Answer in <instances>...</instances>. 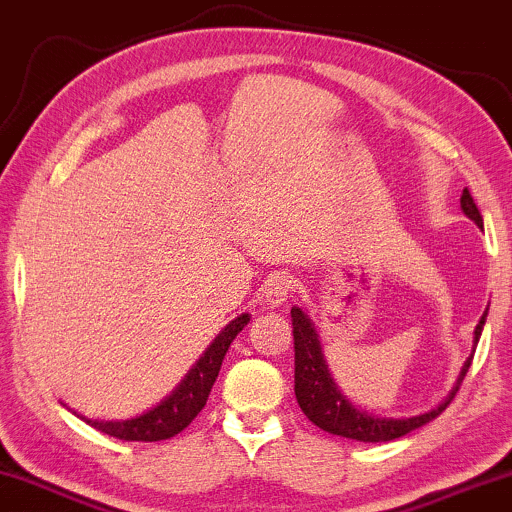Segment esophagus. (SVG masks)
<instances>
[{"label": "esophagus", "mask_w": 512, "mask_h": 512, "mask_svg": "<svg viewBox=\"0 0 512 512\" xmlns=\"http://www.w3.org/2000/svg\"><path fill=\"white\" fill-rule=\"evenodd\" d=\"M262 295H264V302H267L269 306H283L285 302H288V297L292 295L290 276L281 274V271H278V274H271L267 281H264Z\"/></svg>", "instance_id": "34e87169"}]
</instances>
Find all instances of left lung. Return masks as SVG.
I'll list each match as a JSON object with an SVG mask.
<instances>
[{
    "mask_svg": "<svg viewBox=\"0 0 512 512\" xmlns=\"http://www.w3.org/2000/svg\"><path fill=\"white\" fill-rule=\"evenodd\" d=\"M461 210L468 220H473L482 229V215L478 206H475L473 196L468 189H463L461 194ZM489 311V309H487ZM487 311L482 313L480 323L475 325L473 332V351L463 363L459 377L452 391L447 393V398L440 405H435L433 410L412 414V417H379V414L367 412L365 407L353 405L349 398L342 393V388L337 386V381L332 379L330 367H327L323 344H320V335L316 330V323L309 318V311L304 306H292V337H295V395L297 403L302 407V412L313 421L318 428L342 435V438L360 440V442H386L403 438L414 428L428 424L435 417H440L445 412V407L452 403V398L459 391L463 377H466L470 360H473L475 346L480 342L482 325L487 320Z\"/></svg>",
    "mask_w": 512,
    "mask_h": 512,
    "instance_id": "1",
    "label": "left lung"
}]
</instances>
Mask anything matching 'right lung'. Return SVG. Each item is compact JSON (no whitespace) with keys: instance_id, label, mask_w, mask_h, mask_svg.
Listing matches in <instances>:
<instances>
[{"instance_id":"right-lung-1","label":"right lung","mask_w":512,"mask_h":512,"mask_svg":"<svg viewBox=\"0 0 512 512\" xmlns=\"http://www.w3.org/2000/svg\"><path fill=\"white\" fill-rule=\"evenodd\" d=\"M250 323V313H241L234 320H229L222 327L220 335H217L206 351L201 353V358L196 360L180 384L170 391L161 403L149 407L147 412L135 414L128 419H91L84 414L74 412L81 421H86L88 426L98 428L100 433L112 435L119 440H138V442H159L168 440L173 435L182 433L192 424L196 414L206 405L210 388H213L217 374H220L222 360L227 356L231 342H234L238 332ZM65 405V403H63ZM67 407V405H65ZM70 410V407H67Z\"/></svg>"}]
</instances>
